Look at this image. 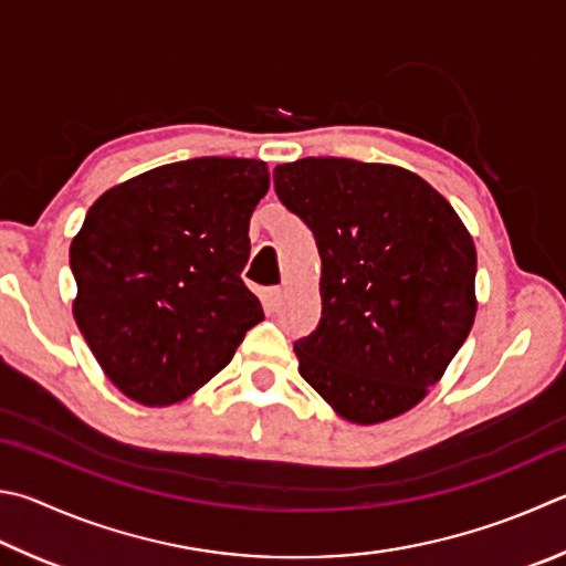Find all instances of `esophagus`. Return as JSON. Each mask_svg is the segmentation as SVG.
Segmentation results:
<instances>
[{"mask_svg": "<svg viewBox=\"0 0 566 566\" xmlns=\"http://www.w3.org/2000/svg\"><path fill=\"white\" fill-rule=\"evenodd\" d=\"M262 304H264V310L270 312V314L280 310V304H282V290H280V286H270V290H264Z\"/></svg>", "mask_w": 566, "mask_h": 566, "instance_id": "34e87169", "label": "esophagus"}]
</instances>
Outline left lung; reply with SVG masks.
Returning a JSON list of instances; mask_svg holds the SVG:
<instances>
[{"mask_svg":"<svg viewBox=\"0 0 566 566\" xmlns=\"http://www.w3.org/2000/svg\"><path fill=\"white\" fill-rule=\"evenodd\" d=\"M274 190L322 256V318L294 344L302 378L352 423L406 413L475 322L465 224L423 178L381 163H284Z\"/></svg>","mask_w":566,"mask_h":566,"instance_id":"obj_1","label":"left lung"}]
</instances>
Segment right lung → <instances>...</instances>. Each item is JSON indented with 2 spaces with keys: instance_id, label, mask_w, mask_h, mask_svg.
Returning a JSON list of instances; mask_svg holds the SVG:
<instances>
[{
  "instance_id": "right-lung-1",
  "label": "right lung",
  "mask_w": 566,
  "mask_h": 566,
  "mask_svg": "<svg viewBox=\"0 0 566 566\" xmlns=\"http://www.w3.org/2000/svg\"><path fill=\"white\" fill-rule=\"evenodd\" d=\"M266 190L262 160L190 158L116 185L88 208L69 252L74 316L128 398H188L264 318L242 270Z\"/></svg>"
}]
</instances>
